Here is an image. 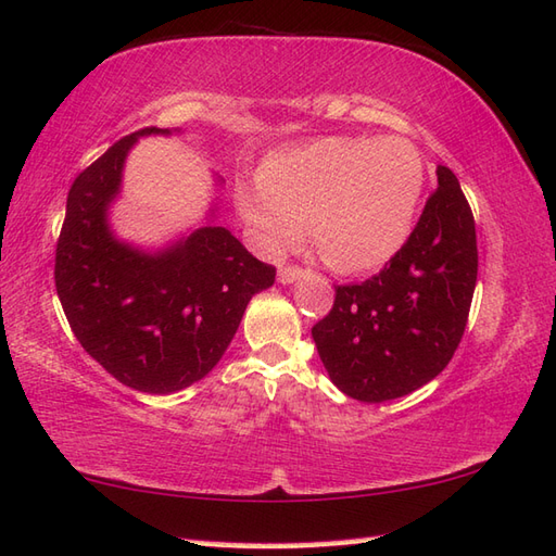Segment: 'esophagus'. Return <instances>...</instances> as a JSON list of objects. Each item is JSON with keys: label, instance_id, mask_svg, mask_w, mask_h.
Here are the masks:
<instances>
[{"label": "esophagus", "instance_id": "obj_1", "mask_svg": "<svg viewBox=\"0 0 556 556\" xmlns=\"http://www.w3.org/2000/svg\"><path fill=\"white\" fill-rule=\"evenodd\" d=\"M303 275H305V273H303L301 267H281L277 279H279L281 283H293V281H299Z\"/></svg>", "mask_w": 556, "mask_h": 556}]
</instances>
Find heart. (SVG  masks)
Wrapping results in <instances>:
<instances>
[{
  "mask_svg": "<svg viewBox=\"0 0 556 556\" xmlns=\"http://www.w3.org/2000/svg\"><path fill=\"white\" fill-rule=\"evenodd\" d=\"M257 185L241 187L237 205L265 253L299 249L309 227L321 261L359 275L383 267L407 243L426 165L405 137H325L267 156Z\"/></svg>",
  "mask_w": 556,
  "mask_h": 556,
  "instance_id": "b5f03b06",
  "label": "heart"
}]
</instances>
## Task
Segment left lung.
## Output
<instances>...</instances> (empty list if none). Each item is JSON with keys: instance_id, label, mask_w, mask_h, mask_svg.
I'll return each mask as SVG.
<instances>
[{"instance_id": "obj_1", "label": "left lung", "mask_w": 556, "mask_h": 556, "mask_svg": "<svg viewBox=\"0 0 556 556\" xmlns=\"http://www.w3.org/2000/svg\"><path fill=\"white\" fill-rule=\"evenodd\" d=\"M407 243L379 275L337 287L331 313L313 327L333 386L363 403H386L433 381L467 327L479 273L476 225L455 173L438 165Z\"/></svg>"}]
</instances>
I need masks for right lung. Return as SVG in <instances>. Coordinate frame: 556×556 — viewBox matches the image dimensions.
Listing matches in <instances>:
<instances>
[{"instance_id": "right-lung-1", "label": "right lung", "mask_w": 556, "mask_h": 556, "mask_svg": "<svg viewBox=\"0 0 556 556\" xmlns=\"http://www.w3.org/2000/svg\"><path fill=\"white\" fill-rule=\"evenodd\" d=\"M177 132L127 135L77 175L56 243V293L75 339L111 377L151 395L201 381L235 339L249 301L277 275L215 225L219 197L201 225L163 247L115 235L111 208L130 151L141 137ZM215 187L223 189V179L215 177Z\"/></svg>"}]
</instances>
